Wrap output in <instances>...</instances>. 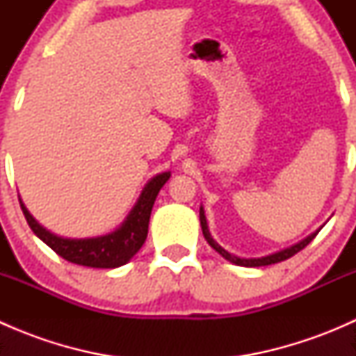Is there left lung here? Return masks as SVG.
<instances>
[{
  "label": "left lung",
  "mask_w": 356,
  "mask_h": 356,
  "mask_svg": "<svg viewBox=\"0 0 356 356\" xmlns=\"http://www.w3.org/2000/svg\"><path fill=\"white\" fill-rule=\"evenodd\" d=\"M200 222H201V231H203V236H204V239L208 241V245L213 248L217 253H220L225 260L231 261V264H234V265H241V267H265V265H272V264H277V261L288 260V258L293 257V254H296L298 251L303 250L305 246L310 245V243L314 241L315 236L318 234V231H321V229H318V231H315L314 234H310L308 238H305L303 241L296 243V245H293L291 248H286V250L277 251V253L267 254V257H261V258H239V257H236V254L225 251L224 248L218 245L213 238H211L210 231H208V224H207V217H204L203 207L200 208Z\"/></svg>",
  "instance_id": "8db88e82"
}]
</instances>
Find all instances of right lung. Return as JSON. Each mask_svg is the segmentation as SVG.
I'll return each instance as SVG.
<instances>
[{"label":"right lung","mask_w":356,"mask_h":356,"mask_svg":"<svg viewBox=\"0 0 356 356\" xmlns=\"http://www.w3.org/2000/svg\"><path fill=\"white\" fill-rule=\"evenodd\" d=\"M170 179V172L158 174L143 189L138 203L127 215L124 224L117 231L110 234L98 236V238H84V239H70L56 236L49 232L48 229L42 227L25 208L20 200V207L25 215L29 227L32 229L35 236L46 243L56 254L65 258L72 264L84 265V267L92 268H115L125 265L139 250L145 245L146 236H148V224L152 208L155 200L163 188L165 182Z\"/></svg>","instance_id":"1"}]
</instances>
